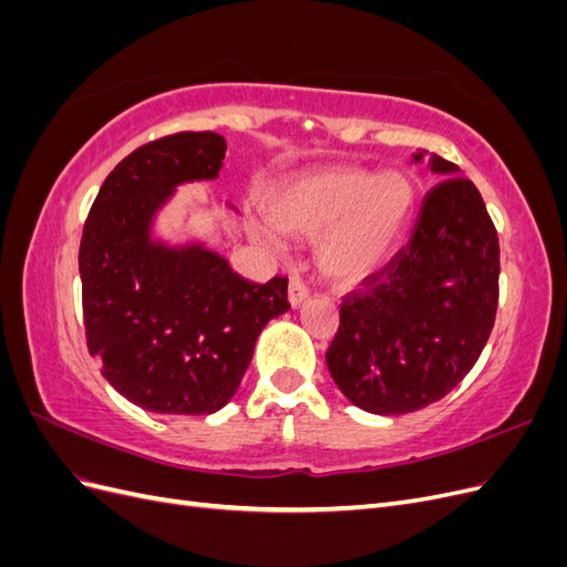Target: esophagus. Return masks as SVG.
Instances as JSON below:
<instances>
[{
    "instance_id": "obj_1",
    "label": "esophagus",
    "mask_w": 567,
    "mask_h": 567,
    "mask_svg": "<svg viewBox=\"0 0 567 567\" xmlns=\"http://www.w3.org/2000/svg\"><path fill=\"white\" fill-rule=\"evenodd\" d=\"M307 296H310V293H307V288L300 279L288 281V302H290V307H293V310H298V307L307 300Z\"/></svg>"
}]
</instances>
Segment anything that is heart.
I'll list each match as a JSON object with an SVG mask.
<instances>
[{
    "label": "heart",
    "instance_id": "heart-1",
    "mask_svg": "<svg viewBox=\"0 0 567 567\" xmlns=\"http://www.w3.org/2000/svg\"><path fill=\"white\" fill-rule=\"evenodd\" d=\"M416 184L404 173L333 165L279 182L267 196L269 221L255 234L279 248L281 235L317 238V267L338 286L381 274L406 241L416 215Z\"/></svg>",
    "mask_w": 567,
    "mask_h": 567
}]
</instances>
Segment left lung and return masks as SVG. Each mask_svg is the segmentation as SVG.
<instances>
[{"label":"left lung","instance_id":"obj_1","mask_svg":"<svg viewBox=\"0 0 567 567\" xmlns=\"http://www.w3.org/2000/svg\"><path fill=\"white\" fill-rule=\"evenodd\" d=\"M425 158L444 182L427 192L406 248L340 305L326 352L340 392L379 416L452 392L483 352L499 300V238L483 196L454 163L414 153Z\"/></svg>","mask_w":567,"mask_h":567}]
</instances>
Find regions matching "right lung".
<instances>
[{"label": "right lung", "mask_w": 567, "mask_h": 567, "mask_svg": "<svg viewBox=\"0 0 567 567\" xmlns=\"http://www.w3.org/2000/svg\"><path fill=\"white\" fill-rule=\"evenodd\" d=\"M225 153L215 132H179L132 151L101 186L82 231L90 352L123 398L153 414L219 411L241 385L257 336L290 310L286 279L250 284L208 238L161 229L177 188L215 182Z\"/></svg>", "instance_id": "right-lung-1"}]
</instances>
